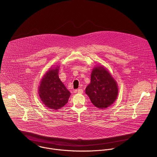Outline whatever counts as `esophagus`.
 <instances>
[{"label":"esophagus","instance_id":"34e87169","mask_svg":"<svg viewBox=\"0 0 157 157\" xmlns=\"http://www.w3.org/2000/svg\"><path fill=\"white\" fill-rule=\"evenodd\" d=\"M74 92H77L78 94H82L83 92V90H82V89H78V90H75Z\"/></svg>","mask_w":157,"mask_h":157}]
</instances>
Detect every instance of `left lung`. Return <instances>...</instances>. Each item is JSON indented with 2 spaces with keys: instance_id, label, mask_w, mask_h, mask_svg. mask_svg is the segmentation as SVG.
<instances>
[{
  "instance_id": "obj_1",
  "label": "left lung",
  "mask_w": 157,
  "mask_h": 157,
  "mask_svg": "<svg viewBox=\"0 0 157 157\" xmlns=\"http://www.w3.org/2000/svg\"><path fill=\"white\" fill-rule=\"evenodd\" d=\"M85 93L92 103L99 109H105L116 100L118 88L116 80L109 71L103 66H96L90 74V83Z\"/></svg>"
}]
</instances>
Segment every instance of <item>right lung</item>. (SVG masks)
<instances>
[{"mask_svg": "<svg viewBox=\"0 0 157 157\" xmlns=\"http://www.w3.org/2000/svg\"><path fill=\"white\" fill-rule=\"evenodd\" d=\"M59 66L51 67L40 80L38 93L40 100L46 107L58 110L68 101L71 93L59 77Z\"/></svg>", "mask_w": 157, "mask_h": 157, "instance_id": "obj_1", "label": "right lung"}]
</instances>
